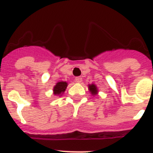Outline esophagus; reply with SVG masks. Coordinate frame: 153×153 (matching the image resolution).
Returning a JSON list of instances; mask_svg holds the SVG:
<instances>
[{
  "label": "esophagus",
  "instance_id": "34e87169",
  "mask_svg": "<svg viewBox=\"0 0 153 153\" xmlns=\"http://www.w3.org/2000/svg\"><path fill=\"white\" fill-rule=\"evenodd\" d=\"M75 80L77 83H80V82H82V77L81 76H77V77L75 78Z\"/></svg>",
  "mask_w": 153,
  "mask_h": 153
}]
</instances>
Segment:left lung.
I'll use <instances>...</instances> for the list:
<instances>
[{
    "mask_svg": "<svg viewBox=\"0 0 153 153\" xmlns=\"http://www.w3.org/2000/svg\"><path fill=\"white\" fill-rule=\"evenodd\" d=\"M88 88H89V91L91 93L92 95H95L98 93V89H97V87L94 84H89L88 85Z\"/></svg>",
    "mask_w": 153,
    "mask_h": 153,
    "instance_id": "left-lung-1",
    "label": "left lung"
}]
</instances>
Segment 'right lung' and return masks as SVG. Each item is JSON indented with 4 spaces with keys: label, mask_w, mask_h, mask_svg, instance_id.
Masks as SVG:
<instances>
[{
    "label": "right lung",
    "mask_w": 153,
    "mask_h": 153,
    "mask_svg": "<svg viewBox=\"0 0 153 153\" xmlns=\"http://www.w3.org/2000/svg\"><path fill=\"white\" fill-rule=\"evenodd\" d=\"M67 83L65 81H61L57 83L56 85L54 87V94L55 95H60L61 94H63V92L65 91L66 88H67Z\"/></svg>",
    "instance_id": "1"
}]
</instances>
